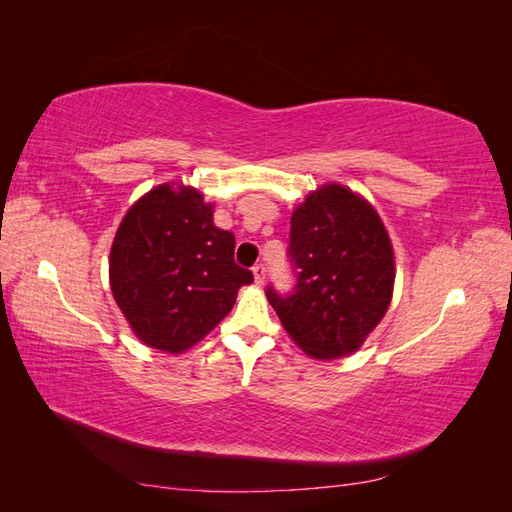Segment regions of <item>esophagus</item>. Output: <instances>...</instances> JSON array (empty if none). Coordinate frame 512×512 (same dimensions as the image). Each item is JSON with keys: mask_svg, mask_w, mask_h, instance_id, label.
<instances>
[{"mask_svg": "<svg viewBox=\"0 0 512 512\" xmlns=\"http://www.w3.org/2000/svg\"><path fill=\"white\" fill-rule=\"evenodd\" d=\"M252 273H254V280H256L258 286L265 284V275H267V267L265 265H260V262H258V265L252 267Z\"/></svg>", "mask_w": 512, "mask_h": 512, "instance_id": "34e87169", "label": "esophagus"}]
</instances>
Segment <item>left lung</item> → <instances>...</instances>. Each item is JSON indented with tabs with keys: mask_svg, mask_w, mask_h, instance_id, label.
<instances>
[{
	"mask_svg": "<svg viewBox=\"0 0 512 512\" xmlns=\"http://www.w3.org/2000/svg\"><path fill=\"white\" fill-rule=\"evenodd\" d=\"M288 256L297 273L290 294L267 288L286 333L314 359L356 352L393 297L389 232L365 198L329 183L292 211Z\"/></svg>",
	"mask_w": 512,
	"mask_h": 512,
	"instance_id": "obj_1",
	"label": "left lung"
}]
</instances>
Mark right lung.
I'll return each mask as SVG.
<instances>
[{
	"label": "right lung",
	"mask_w": 512,
	"mask_h": 512,
	"mask_svg": "<svg viewBox=\"0 0 512 512\" xmlns=\"http://www.w3.org/2000/svg\"><path fill=\"white\" fill-rule=\"evenodd\" d=\"M111 290L143 344L183 352L235 305L254 275L235 262V235L188 185H158L121 220L108 260Z\"/></svg>",
	"instance_id": "obj_1"
}]
</instances>
